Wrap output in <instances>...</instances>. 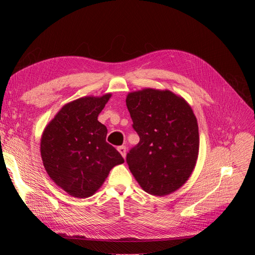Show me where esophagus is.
I'll return each instance as SVG.
<instances>
[{"label":"esophagus","mask_w":255,"mask_h":255,"mask_svg":"<svg viewBox=\"0 0 255 255\" xmlns=\"http://www.w3.org/2000/svg\"><path fill=\"white\" fill-rule=\"evenodd\" d=\"M118 151H119V153L122 155V157L126 158V155H127V148H126V145H120V146H118Z\"/></svg>","instance_id":"obj_1"}]
</instances>
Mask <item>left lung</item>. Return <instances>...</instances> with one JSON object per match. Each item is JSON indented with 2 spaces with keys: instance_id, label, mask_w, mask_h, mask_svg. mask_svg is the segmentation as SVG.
<instances>
[{
  "instance_id": "1",
  "label": "left lung",
  "mask_w": 255,
  "mask_h": 255,
  "mask_svg": "<svg viewBox=\"0 0 255 255\" xmlns=\"http://www.w3.org/2000/svg\"><path fill=\"white\" fill-rule=\"evenodd\" d=\"M127 106L140 140L127 163L141 188L165 196L188 180L199 154V128L190 105L169 90L129 92Z\"/></svg>"
}]
</instances>
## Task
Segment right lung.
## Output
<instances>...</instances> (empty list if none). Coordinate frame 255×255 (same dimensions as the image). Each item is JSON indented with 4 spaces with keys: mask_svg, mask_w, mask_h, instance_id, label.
I'll use <instances>...</instances> for the list:
<instances>
[{
    "mask_svg": "<svg viewBox=\"0 0 255 255\" xmlns=\"http://www.w3.org/2000/svg\"><path fill=\"white\" fill-rule=\"evenodd\" d=\"M111 94L66 104L45 127L40 142L43 166L57 186L75 198H88L102 186L112 168L125 163L106 142L98 116Z\"/></svg>",
    "mask_w": 255,
    "mask_h": 255,
    "instance_id": "1",
    "label": "right lung"
}]
</instances>
